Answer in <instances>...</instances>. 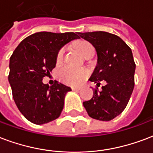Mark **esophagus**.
<instances>
[{
	"label": "esophagus",
	"instance_id": "esophagus-1",
	"mask_svg": "<svg viewBox=\"0 0 153 153\" xmlns=\"http://www.w3.org/2000/svg\"><path fill=\"white\" fill-rule=\"evenodd\" d=\"M72 89H73L74 91H79L81 88H73Z\"/></svg>",
	"mask_w": 153,
	"mask_h": 153
}]
</instances>
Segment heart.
<instances>
[{
	"instance_id": "heart-1",
	"label": "heart",
	"mask_w": 153,
	"mask_h": 153,
	"mask_svg": "<svg viewBox=\"0 0 153 153\" xmlns=\"http://www.w3.org/2000/svg\"><path fill=\"white\" fill-rule=\"evenodd\" d=\"M78 51L79 52L82 56H86L88 53L91 51H94L93 46L86 40H81V41L76 45ZM65 49L62 48L58 52L56 56V62H61L64 56ZM88 72L84 69H75V68L71 67V66H65V67L60 69L57 77L62 82L68 85H79L88 76Z\"/></svg>"
}]
</instances>
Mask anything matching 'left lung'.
<instances>
[{
  "label": "left lung",
  "instance_id": "left-lung-1",
  "mask_svg": "<svg viewBox=\"0 0 153 153\" xmlns=\"http://www.w3.org/2000/svg\"><path fill=\"white\" fill-rule=\"evenodd\" d=\"M96 48L97 66L89 80L102 90L93 91V97L83 102L88 115L100 121H110L125 109L134 86L135 64L132 52L120 37L105 31L79 32Z\"/></svg>",
  "mask_w": 153,
  "mask_h": 153
}]
</instances>
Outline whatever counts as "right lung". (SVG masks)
<instances>
[{
  "instance_id": "1",
  "label": "right lung",
  "mask_w": 153,
  "mask_h": 153,
  "mask_svg": "<svg viewBox=\"0 0 153 153\" xmlns=\"http://www.w3.org/2000/svg\"><path fill=\"white\" fill-rule=\"evenodd\" d=\"M78 32H36L22 40L10 59L9 82L19 111L36 125L59 117L70 87L55 81L49 86L42 82L56 66L60 49L74 39Z\"/></svg>"
}]
</instances>
